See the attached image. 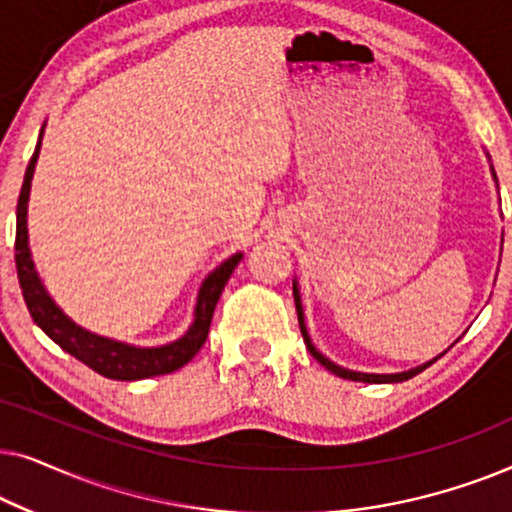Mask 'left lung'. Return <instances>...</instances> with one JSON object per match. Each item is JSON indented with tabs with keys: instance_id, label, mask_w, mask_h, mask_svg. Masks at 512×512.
<instances>
[{
	"instance_id": "1",
	"label": "left lung",
	"mask_w": 512,
	"mask_h": 512,
	"mask_svg": "<svg viewBox=\"0 0 512 512\" xmlns=\"http://www.w3.org/2000/svg\"><path fill=\"white\" fill-rule=\"evenodd\" d=\"M293 300H296V310H298V324H300V333H303V340H305V345H307V349H310V354L314 356V359H317L321 366H324L326 370H331L333 375H338V377H342V380H354V382H377V384H382V382H403V380H410V377H415V375H419L422 373L424 368H429L433 361H429V363H424V366H419V368H412V370H408V373H396V375H368V373H354V370H347V368H340V366H335V363H331L326 359V356H321L317 349H314V345H312V340H310V335H307V331H305V319H303V305H300V296H298V286L293 284Z\"/></svg>"
}]
</instances>
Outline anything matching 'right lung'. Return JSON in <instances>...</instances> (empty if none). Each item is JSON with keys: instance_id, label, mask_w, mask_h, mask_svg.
<instances>
[{"instance_id": "right-lung-1", "label": "right lung", "mask_w": 512, "mask_h": 512, "mask_svg": "<svg viewBox=\"0 0 512 512\" xmlns=\"http://www.w3.org/2000/svg\"><path fill=\"white\" fill-rule=\"evenodd\" d=\"M39 146L41 135L37 149H34L30 158V165H27L25 170L23 188H20L16 207V270L20 289H23L25 305L32 314L34 324H37L53 342H58L67 354H72L74 359L86 363L88 368L109 377V380H144V377L167 375L179 370L181 366H186V363L200 352V347L205 345L209 326H212L214 307L219 303L221 291L226 289L228 279L237 268V263L242 261V254L230 256L226 263H221L219 268L205 279L198 296V305H195L193 326L188 328V333L177 342H170V345L165 347L139 349L83 331L81 326H76L74 321H69L65 314L60 312V307L53 303L44 286H41L30 258V247H27V198H30V184L34 174V163H37L39 158Z\"/></svg>"}]
</instances>
